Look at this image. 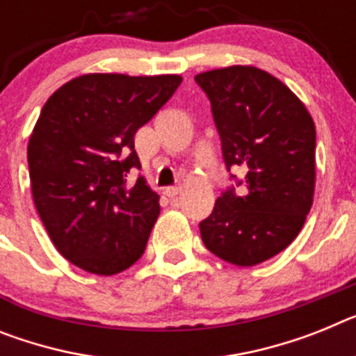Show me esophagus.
<instances>
[{"instance_id": "esophagus-1", "label": "esophagus", "mask_w": 356, "mask_h": 356, "mask_svg": "<svg viewBox=\"0 0 356 356\" xmlns=\"http://www.w3.org/2000/svg\"><path fill=\"white\" fill-rule=\"evenodd\" d=\"M163 193H165L167 198H176V196L180 194V187H167Z\"/></svg>"}]
</instances>
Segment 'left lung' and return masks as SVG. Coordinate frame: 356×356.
Wrapping results in <instances>:
<instances>
[{
	"mask_svg": "<svg viewBox=\"0 0 356 356\" xmlns=\"http://www.w3.org/2000/svg\"><path fill=\"white\" fill-rule=\"evenodd\" d=\"M207 93L227 167L247 171V191H227L200 223L205 247L236 266H256L305 227L315 193V124L277 77L250 65L196 75Z\"/></svg>",
	"mask_w": 356,
	"mask_h": 356,
	"instance_id": "obj_1",
	"label": "left lung"
}]
</instances>
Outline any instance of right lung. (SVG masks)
Returning <instances> with one entry per match:
<instances>
[{
    "mask_svg": "<svg viewBox=\"0 0 356 356\" xmlns=\"http://www.w3.org/2000/svg\"><path fill=\"white\" fill-rule=\"evenodd\" d=\"M181 75L86 74L54 91L29 140L32 198L54 247L72 265L115 275L140 259L160 196L140 169L135 133L180 86Z\"/></svg>",
    "mask_w": 356,
    "mask_h": 356,
    "instance_id": "right-lung-1",
    "label": "right lung"
}]
</instances>
